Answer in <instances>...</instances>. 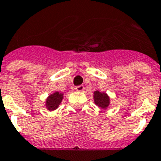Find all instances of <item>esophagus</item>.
<instances>
[{"instance_id":"1","label":"esophagus","mask_w":161,"mask_h":161,"mask_svg":"<svg viewBox=\"0 0 161 161\" xmlns=\"http://www.w3.org/2000/svg\"><path fill=\"white\" fill-rule=\"evenodd\" d=\"M75 90L77 91V92H83L84 90V85H78V86H76L75 87Z\"/></svg>"}]
</instances>
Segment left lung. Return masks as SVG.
<instances>
[{
  "label": "left lung",
  "mask_w": 161,
  "mask_h": 161,
  "mask_svg": "<svg viewBox=\"0 0 161 161\" xmlns=\"http://www.w3.org/2000/svg\"><path fill=\"white\" fill-rule=\"evenodd\" d=\"M94 102L101 109H106L110 104V97L106 93L98 91L94 92Z\"/></svg>",
  "instance_id": "1"
}]
</instances>
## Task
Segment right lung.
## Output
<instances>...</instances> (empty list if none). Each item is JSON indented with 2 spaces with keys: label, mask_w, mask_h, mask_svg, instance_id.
I'll list each match as a JSON object with an SVG mask.
<instances>
[{
  "label": "right lung",
  "mask_w": 161,
  "mask_h": 161,
  "mask_svg": "<svg viewBox=\"0 0 161 161\" xmlns=\"http://www.w3.org/2000/svg\"><path fill=\"white\" fill-rule=\"evenodd\" d=\"M64 98V94L61 92H56L53 94L49 95L46 99V108L49 111H54L58 108L59 104H61L62 100Z\"/></svg>",
  "instance_id": "add662e5"
}]
</instances>
